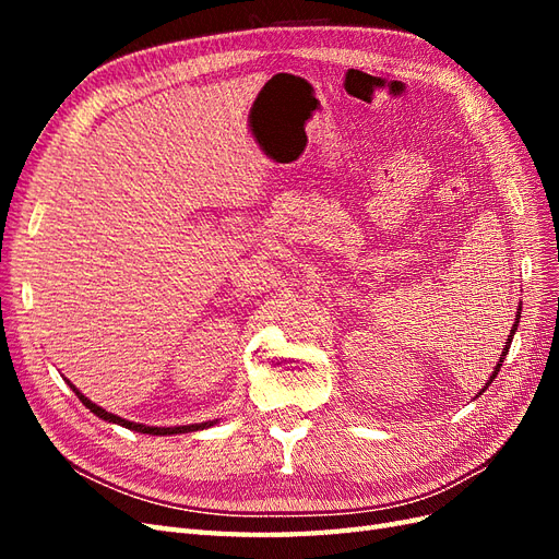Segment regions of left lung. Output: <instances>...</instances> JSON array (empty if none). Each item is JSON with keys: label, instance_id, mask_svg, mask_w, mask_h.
Returning <instances> with one entry per match:
<instances>
[{"label": "left lung", "instance_id": "1", "mask_svg": "<svg viewBox=\"0 0 559 559\" xmlns=\"http://www.w3.org/2000/svg\"><path fill=\"white\" fill-rule=\"evenodd\" d=\"M520 314H522V302L518 306V312H515V321H513V326H511V335H509V341H506V345H503V349H501V357H499V361H497V366H495V370H492V376H489V380L485 382V386L480 389V392L476 394V399L485 392V389L492 384V380L499 376V368H501V364H503V359H506V354H509V349H511V343H513V335H515V331H518V324H520Z\"/></svg>", "mask_w": 559, "mask_h": 559}]
</instances>
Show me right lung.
<instances>
[{
    "label": "right lung",
    "mask_w": 559,
    "mask_h": 559,
    "mask_svg": "<svg viewBox=\"0 0 559 559\" xmlns=\"http://www.w3.org/2000/svg\"><path fill=\"white\" fill-rule=\"evenodd\" d=\"M64 382L72 386V392L79 396V401H81L83 405H86V408H88L93 415H97L99 419L109 421V425L126 427V429H130V431H138V433H148V436H173V433H191V431H200V429H210V427L218 425V419L200 421V425H179V427H148V425H140V421H130V419H126V417H118V415H114V413H107V411L103 408V405H97V403H93L88 396H83L70 380L64 378Z\"/></svg>",
    "instance_id": "obj_1"
}]
</instances>
